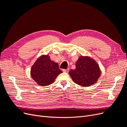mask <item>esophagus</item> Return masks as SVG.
Returning a JSON list of instances; mask_svg holds the SVG:
<instances>
[{
	"label": "esophagus",
	"mask_w": 127,
	"mask_h": 127,
	"mask_svg": "<svg viewBox=\"0 0 127 127\" xmlns=\"http://www.w3.org/2000/svg\"><path fill=\"white\" fill-rule=\"evenodd\" d=\"M62 70H63V72H68L69 71V69H62Z\"/></svg>",
	"instance_id": "34e87169"
}]
</instances>
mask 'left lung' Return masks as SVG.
<instances>
[{
  "instance_id": "8db88e82",
  "label": "left lung",
  "mask_w": 127,
  "mask_h": 127,
  "mask_svg": "<svg viewBox=\"0 0 127 127\" xmlns=\"http://www.w3.org/2000/svg\"><path fill=\"white\" fill-rule=\"evenodd\" d=\"M69 74L76 84L88 87L97 81L101 70L93 59L88 56H80L76 63V69L70 70Z\"/></svg>"
}]
</instances>
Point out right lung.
<instances>
[{
	"label": "right lung",
	"mask_w": 127,
	"mask_h": 127,
	"mask_svg": "<svg viewBox=\"0 0 127 127\" xmlns=\"http://www.w3.org/2000/svg\"><path fill=\"white\" fill-rule=\"evenodd\" d=\"M62 72L58 64L52 61L49 55L40 56L31 69L32 78L41 86H48L54 83L57 77Z\"/></svg>",
	"instance_id": "1"
}]
</instances>
